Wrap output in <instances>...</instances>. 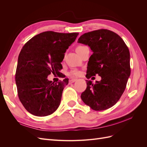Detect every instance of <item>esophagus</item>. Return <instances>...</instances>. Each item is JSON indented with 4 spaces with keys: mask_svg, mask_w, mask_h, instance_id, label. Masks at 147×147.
I'll return each instance as SVG.
<instances>
[{
    "mask_svg": "<svg viewBox=\"0 0 147 147\" xmlns=\"http://www.w3.org/2000/svg\"><path fill=\"white\" fill-rule=\"evenodd\" d=\"M77 80V79H71L69 80V83H74L75 81Z\"/></svg>",
    "mask_w": 147,
    "mask_h": 147,
    "instance_id": "esophagus-1",
    "label": "esophagus"
}]
</instances>
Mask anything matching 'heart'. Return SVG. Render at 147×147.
I'll list each match as a JSON object with an SVG mask.
<instances>
[{
	"instance_id": "obj_1",
	"label": "heart",
	"mask_w": 147,
	"mask_h": 147,
	"mask_svg": "<svg viewBox=\"0 0 147 147\" xmlns=\"http://www.w3.org/2000/svg\"><path fill=\"white\" fill-rule=\"evenodd\" d=\"M84 47V46H78L76 49L77 52L78 53L80 52V51H81ZM80 71L78 69H76L71 70L68 73V75H70V76H71V77H77V76H78V75H80Z\"/></svg>"
}]
</instances>
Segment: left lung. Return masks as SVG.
<instances>
[{
  "label": "left lung",
  "mask_w": 147,
  "mask_h": 147,
  "mask_svg": "<svg viewBox=\"0 0 147 147\" xmlns=\"http://www.w3.org/2000/svg\"><path fill=\"white\" fill-rule=\"evenodd\" d=\"M78 42L88 45L92 51L88 63L86 75L98 74L100 82L86 80L81 94L83 102L96 111L112 107L119 100L130 76V53L119 35L107 29H99L81 35Z\"/></svg>",
  "instance_id": "8db88e82"
}]
</instances>
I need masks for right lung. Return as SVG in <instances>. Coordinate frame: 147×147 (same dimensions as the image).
I'll return each instance as SVG.
<instances>
[{
  "label": "right lung",
  "instance_id": "1",
  "mask_svg": "<svg viewBox=\"0 0 147 147\" xmlns=\"http://www.w3.org/2000/svg\"><path fill=\"white\" fill-rule=\"evenodd\" d=\"M78 32L47 31L26 42L18 59L15 82L19 99L26 110L37 117H45L59 107L67 78L57 83L49 81L51 73L60 74L64 53Z\"/></svg>",
  "mask_w": 147,
  "mask_h": 147
}]
</instances>
